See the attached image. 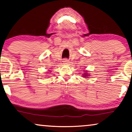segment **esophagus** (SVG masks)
I'll list each match as a JSON object with an SVG mask.
<instances>
[{
    "label": "esophagus",
    "instance_id": "esophagus-1",
    "mask_svg": "<svg viewBox=\"0 0 132 132\" xmlns=\"http://www.w3.org/2000/svg\"><path fill=\"white\" fill-rule=\"evenodd\" d=\"M68 63H69V61L68 59H64L63 60V64H68Z\"/></svg>",
    "mask_w": 132,
    "mask_h": 132
}]
</instances>
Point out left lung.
<instances>
[{"instance_id":"left-lung-1","label":"left lung","mask_w":132,"mask_h":132,"mask_svg":"<svg viewBox=\"0 0 132 132\" xmlns=\"http://www.w3.org/2000/svg\"><path fill=\"white\" fill-rule=\"evenodd\" d=\"M84 72L83 73V74H82V76H83V78H89V76H90V73H88V70H83Z\"/></svg>"}]
</instances>
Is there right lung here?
Returning a JSON list of instances; mask_svg holds the SVG:
<instances>
[{"label": "right lung", "instance_id": "add662e5", "mask_svg": "<svg viewBox=\"0 0 132 132\" xmlns=\"http://www.w3.org/2000/svg\"><path fill=\"white\" fill-rule=\"evenodd\" d=\"M48 72H47V73H50V70H48Z\"/></svg>", "mask_w": 132, "mask_h": 132}]
</instances>
